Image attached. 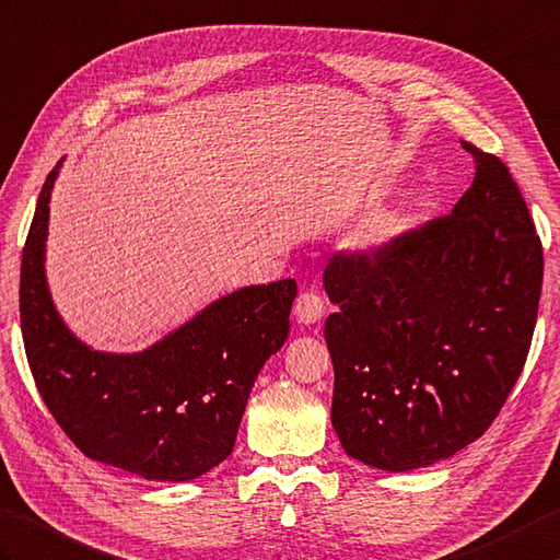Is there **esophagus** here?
Listing matches in <instances>:
<instances>
[{"label":"esophagus","mask_w":560,"mask_h":560,"mask_svg":"<svg viewBox=\"0 0 560 560\" xmlns=\"http://www.w3.org/2000/svg\"><path fill=\"white\" fill-rule=\"evenodd\" d=\"M324 298L317 291H303L301 295L295 298V305H293V315L301 324H315L324 317Z\"/></svg>","instance_id":"34e87169"}]
</instances>
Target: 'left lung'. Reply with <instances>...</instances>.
<instances>
[{
  "label": "left lung",
  "mask_w": 560,
  "mask_h": 560,
  "mask_svg": "<svg viewBox=\"0 0 560 560\" xmlns=\"http://www.w3.org/2000/svg\"><path fill=\"white\" fill-rule=\"evenodd\" d=\"M444 217L336 253L324 289L331 424L348 456L388 472L451 458L497 420L535 334L544 253L497 154Z\"/></svg>",
  "instance_id": "1"
}]
</instances>
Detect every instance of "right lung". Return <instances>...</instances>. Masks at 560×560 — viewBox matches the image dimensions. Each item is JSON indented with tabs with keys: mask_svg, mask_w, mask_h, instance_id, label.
Instances as JSON below:
<instances>
[{
	"mask_svg": "<svg viewBox=\"0 0 560 560\" xmlns=\"http://www.w3.org/2000/svg\"><path fill=\"white\" fill-rule=\"evenodd\" d=\"M55 178L51 168L21 259V331L37 392L88 458L154 482L200 477L231 456L257 374L289 336L295 281L221 298L142 353H97L63 327L47 291Z\"/></svg>",
	"mask_w": 560,
	"mask_h": 560,
	"instance_id": "1",
	"label": "right lung"
}]
</instances>
